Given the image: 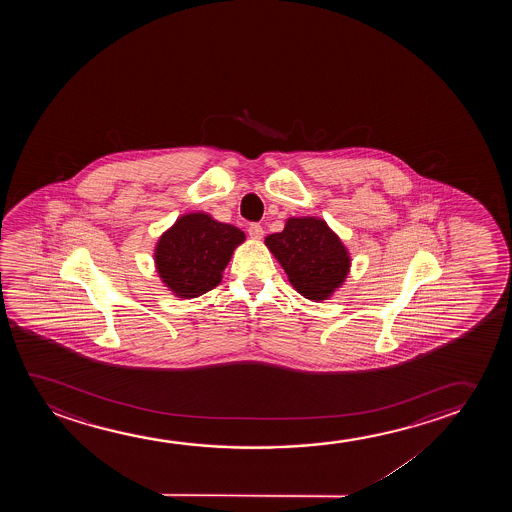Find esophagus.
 I'll return each mask as SVG.
<instances>
[{"mask_svg": "<svg viewBox=\"0 0 512 512\" xmlns=\"http://www.w3.org/2000/svg\"><path fill=\"white\" fill-rule=\"evenodd\" d=\"M248 234H250V238L260 239L264 236V229L260 224H250L248 225Z\"/></svg>", "mask_w": 512, "mask_h": 512, "instance_id": "obj_1", "label": "esophagus"}]
</instances>
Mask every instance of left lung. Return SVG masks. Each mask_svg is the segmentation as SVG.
<instances>
[{"label": "left lung", "mask_w": 512, "mask_h": 512, "mask_svg": "<svg viewBox=\"0 0 512 512\" xmlns=\"http://www.w3.org/2000/svg\"><path fill=\"white\" fill-rule=\"evenodd\" d=\"M266 245L295 290L311 301L329 299L350 271L348 250L320 218H288L283 231L267 236Z\"/></svg>", "instance_id": "8db88e82"}]
</instances>
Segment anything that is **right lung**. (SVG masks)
<instances>
[{"instance_id":"right-lung-1","label":"right lung","mask_w":512,"mask_h":512,"mask_svg":"<svg viewBox=\"0 0 512 512\" xmlns=\"http://www.w3.org/2000/svg\"><path fill=\"white\" fill-rule=\"evenodd\" d=\"M245 232L222 224L206 213H189L162 234L155 248V266L166 287L190 299L210 292Z\"/></svg>"}]
</instances>
